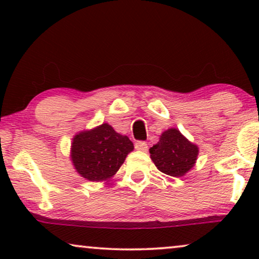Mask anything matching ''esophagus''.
<instances>
[{
  "instance_id": "34e87169",
  "label": "esophagus",
  "mask_w": 259,
  "mask_h": 259,
  "mask_svg": "<svg viewBox=\"0 0 259 259\" xmlns=\"http://www.w3.org/2000/svg\"><path fill=\"white\" fill-rule=\"evenodd\" d=\"M136 150L139 152H146L147 151V144L145 141H137L136 143Z\"/></svg>"
}]
</instances>
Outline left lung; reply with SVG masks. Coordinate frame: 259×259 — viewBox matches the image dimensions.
Wrapping results in <instances>:
<instances>
[{
	"instance_id": "left-lung-1",
	"label": "left lung",
	"mask_w": 259,
	"mask_h": 259,
	"mask_svg": "<svg viewBox=\"0 0 259 259\" xmlns=\"http://www.w3.org/2000/svg\"><path fill=\"white\" fill-rule=\"evenodd\" d=\"M150 154L159 171L179 178L196 165L199 148L184 137L179 130L168 128L150 148Z\"/></svg>"
}]
</instances>
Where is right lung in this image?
Here are the masks:
<instances>
[{"instance_id":"1","label":"right lung","mask_w":259,"mask_h":259,"mask_svg":"<svg viewBox=\"0 0 259 259\" xmlns=\"http://www.w3.org/2000/svg\"><path fill=\"white\" fill-rule=\"evenodd\" d=\"M133 148L128 137L115 132L105 122L74 136L70 160L82 178L90 182H108Z\"/></svg>"}]
</instances>
